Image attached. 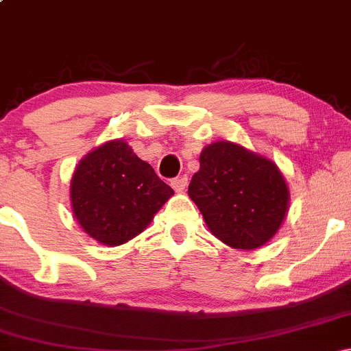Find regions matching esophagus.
I'll return each mask as SVG.
<instances>
[{
  "label": "esophagus",
  "instance_id": "obj_1",
  "mask_svg": "<svg viewBox=\"0 0 351 351\" xmlns=\"http://www.w3.org/2000/svg\"><path fill=\"white\" fill-rule=\"evenodd\" d=\"M186 184H188L186 176H178V178L171 180V188L175 189L176 193H183L184 188H186Z\"/></svg>",
  "mask_w": 351,
  "mask_h": 351
}]
</instances>
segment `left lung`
I'll list each match as a JSON object with an SVG mask.
<instances>
[{
    "label": "left lung",
    "instance_id": "8db88e82",
    "mask_svg": "<svg viewBox=\"0 0 351 351\" xmlns=\"http://www.w3.org/2000/svg\"><path fill=\"white\" fill-rule=\"evenodd\" d=\"M188 195L213 236L244 251L276 236L291 201L287 181L272 160L228 140L203 148Z\"/></svg>",
    "mask_w": 351,
    "mask_h": 351
}]
</instances>
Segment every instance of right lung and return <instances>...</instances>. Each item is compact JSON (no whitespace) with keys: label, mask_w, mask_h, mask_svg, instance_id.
<instances>
[{"label":"right lung","mask_w":351,"mask_h":351,"mask_svg":"<svg viewBox=\"0 0 351 351\" xmlns=\"http://www.w3.org/2000/svg\"><path fill=\"white\" fill-rule=\"evenodd\" d=\"M69 189L80 228L110 247L143 232L175 195L122 138L88 152L75 167Z\"/></svg>","instance_id":"1"}]
</instances>
